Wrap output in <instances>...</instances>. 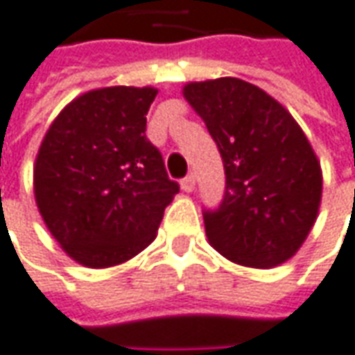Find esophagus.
Masks as SVG:
<instances>
[{"label":"esophagus","instance_id":"obj_1","mask_svg":"<svg viewBox=\"0 0 355 355\" xmlns=\"http://www.w3.org/2000/svg\"><path fill=\"white\" fill-rule=\"evenodd\" d=\"M182 189L185 193H191L193 189H195V175H193V173H189L187 178H183V180H182Z\"/></svg>","mask_w":355,"mask_h":355}]
</instances>
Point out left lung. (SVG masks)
<instances>
[{"label":"left lung","instance_id":"8db88e82","mask_svg":"<svg viewBox=\"0 0 355 355\" xmlns=\"http://www.w3.org/2000/svg\"><path fill=\"white\" fill-rule=\"evenodd\" d=\"M218 146L226 191L205 210L210 245L232 263L272 268L297 253L319 214L321 164L292 114L251 83L222 77L183 87Z\"/></svg>","mask_w":355,"mask_h":355}]
</instances>
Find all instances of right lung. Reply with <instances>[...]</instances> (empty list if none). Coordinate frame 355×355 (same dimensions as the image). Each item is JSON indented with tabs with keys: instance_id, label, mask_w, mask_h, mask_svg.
<instances>
[{
	"instance_id": "right-lung-1",
	"label": "right lung",
	"mask_w": 355,
	"mask_h": 355,
	"mask_svg": "<svg viewBox=\"0 0 355 355\" xmlns=\"http://www.w3.org/2000/svg\"><path fill=\"white\" fill-rule=\"evenodd\" d=\"M153 87L80 94L53 119L34 164V197L50 234L89 268L125 263L156 238L180 185L146 139Z\"/></svg>"
}]
</instances>
